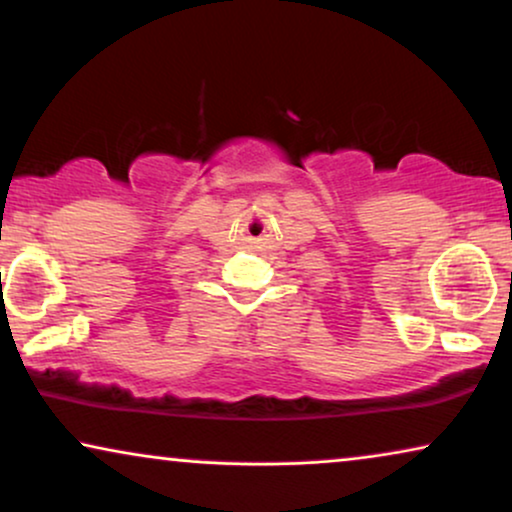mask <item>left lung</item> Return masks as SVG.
Here are the masks:
<instances>
[{
  "label": "left lung",
  "instance_id": "1",
  "mask_svg": "<svg viewBox=\"0 0 512 512\" xmlns=\"http://www.w3.org/2000/svg\"><path fill=\"white\" fill-rule=\"evenodd\" d=\"M510 281H512V274H510Z\"/></svg>",
  "mask_w": 512,
  "mask_h": 512
}]
</instances>
